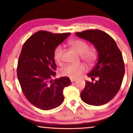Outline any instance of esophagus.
Instances as JSON below:
<instances>
[{"instance_id":"esophagus-1","label":"esophagus","mask_w":133,"mask_h":133,"mask_svg":"<svg viewBox=\"0 0 133 133\" xmlns=\"http://www.w3.org/2000/svg\"><path fill=\"white\" fill-rule=\"evenodd\" d=\"M71 79V81L72 82H75L76 80H77V79H75V78H71L70 79Z\"/></svg>"}]
</instances>
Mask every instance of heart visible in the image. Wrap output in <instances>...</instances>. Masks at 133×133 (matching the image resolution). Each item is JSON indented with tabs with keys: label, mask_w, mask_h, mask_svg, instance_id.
Returning <instances> with one entry per match:
<instances>
[{
	"label": "heart",
	"mask_w": 133,
	"mask_h": 133,
	"mask_svg": "<svg viewBox=\"0 0 133 133\" xmlns=\"http://www.w3.org/2000/svg\"><path fill=\"white\" fill-rule=\"evenodd\" d=\"M69 45L74 49L76 52L80 54V57L83 61L87 64L90 65L95 60L96 57V52L94 49H89V45L85 41L75 39L70 41ZM63 54V49L60 45L55 48L54 51V59L55 61L59 63L61 61L62 56ZM86 71V67L83 64H67L61 70L62 76H68L71 78H77L82 73Z\"/></svg>",
	"instance_id": "heart-1"
}]
</instances>
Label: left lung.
Masks as SVG:
<instances>
[{
    "mask_svg": "<svg viewBox=\"0 0 133 133\" xmlns=\"http://www.w3.org/2000/svg\"><path fill=\"white\" fill-rule=\"evenodd\" d=\"M75 34L92 44L98 54L95 66L87 75L92 80H97L86 81L81 98L89 105L105 104L116 95L123 82L125 69L121 52L114 39L100 30H88Z\"/></svg>",
    "mask_w": 133,
    "mask_h": 133,
    "instance_id": "8db88e82",
    "label": "left lung"
}]
</instances>
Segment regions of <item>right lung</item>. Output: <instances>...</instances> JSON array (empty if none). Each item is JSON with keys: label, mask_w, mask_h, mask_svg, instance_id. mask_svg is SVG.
<instances>
[{"label": "right lung", "mask_w": 133, "mask_h": 133, "mask_svg": "<svg viewBox=\"0 0 133 133\" xmlns=\"http://www.w3.org/2000/svg\"><path fill=\"white\" fill-rule=\"evenodd\" d=\"M71 33L52 34L41 30L23 45L18 61L17 78L26 99L42 110H51L63 103V90L71 84L68 77L55 80V48Z\"/></svg>", "instance_id": "add662e5"}]
</instances>
